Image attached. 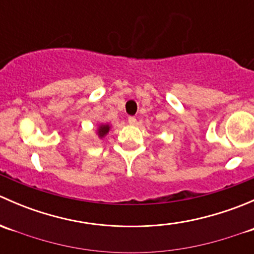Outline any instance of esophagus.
Instances as JSON below:
<instances>
[{"mask_svg": "<svg viewBox=\"0 0 254 254\" xmlns=\"http://www.w3.org/2000/svg\"><path fill=\"white\" fill-rule=\"evenodd\" d=\"M127 122H129L130 125H135V124H136V118H135V117H129Z\"/></svg>", "mask_w": 254, "mask_h": 254, "instance_id": "obj_1", "label": "esophagus"}]
</instances>
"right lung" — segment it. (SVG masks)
<instances>
[{"mask_svg":"<svg viewBox=\"0 0 254 254\" xmlns=\"http://www.w3.org/2000/svg\"><path fill=\"white\" fill-rule=\"evenodd\" d=\"M112 129V125L109 124V123H102V124L98 125V127H97L96 130V134L97 136L99 137V139H104V137L108 135L109 130Z\"/></svg>","mask_w":254,"mask_h":254,"instance_id":"obj_1","label":"right lung"}]
</instances>
